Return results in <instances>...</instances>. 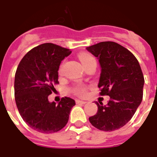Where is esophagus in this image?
Returning <instances> with one entry per match:
<instances>
[{
	"mask_svg": "<svg viewBox=\"0 0 157 157\" xmlns=\"http://www.w3.org/2000/svg\"><path fill=\"white\" fill-rule=\"evenodd\" d=\"M76 103H81V104H85V103H86V101H83V100H76Z\"/></svg>",
	"mask_w": 157,
	"mask_h": 157,
	"instance_id": "obj_1",
	"label": "esophagus"
}]
</instances>
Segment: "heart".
Segmentation results:
<instances>
[{
  "label": "heart",
  "mask_w": 157,
  "mask_h": 157,
  "mask_svg": "<svg viewBox=\"0 0 157 157\" xmlns=\"http://www.w3.org/2000/svg\"><path fill=\"white\" fill-rule=\"evenodd\" d=\"M79 59H80V62H81L83 67L90 63H92V62H95L96 63L95 59L94 58V57L91 56L90 54H86V53L80 54V55H79ZM73 92L75 94H77V95L84 96L86 92V86H82V85H77V86H74V87L73 88Z\"/></svg>",
  "instance_id": "b5f03b06"
}]
</instances>
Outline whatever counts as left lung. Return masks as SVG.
I'll use <instances>...</instances> for the list:
<instances>
[{
    "label": "left lung",
    "mask_w": 157,
    "mask_h": 157,
    "mask_svg": "<svg viewBox=\"0 0 157 157\" xmlns=\"http://www.w3.org/2000/svg\"><path fill=\"white\" fill-rule=\"evenodd\" d=\"M86 49L100 63V94L109 97L106 105L96 102L97 113L89 117V121L100 130H118L131 120L142 102V70L135 56L115 42H100Z\"/></svg>",
    "instance_id": "obj_1"
}]
</instances>
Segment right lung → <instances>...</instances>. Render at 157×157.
Wrapping results in <instances>:
<instances>
[{"instance_id": "1", "label": "right lung", "mask_w": 157, "mask_h": 157, "mask_svg": "<svg viewBox=\"0 0 157 157\" xmlns=\"http://www.w3.org/2000/svg\"><path fill=\"white\" fill-rule=\"evenodd\" d=\"M71 54L69 49L51 43L30 50L20 62L14 78L17 107L26 124L43 133L59 131L66 126L75 101L63 97L58 104L48 96L58 83L60 63Z\"/></svg>"}]
</instances>
